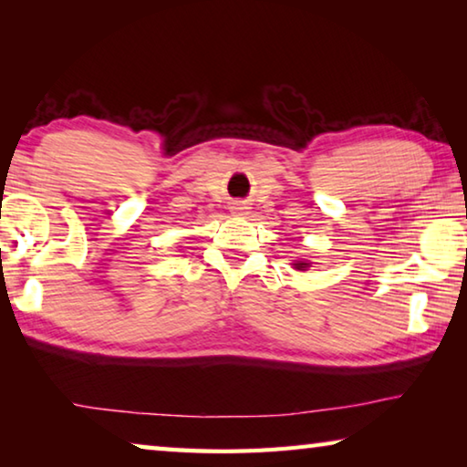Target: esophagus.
<instances>
[{"instance_id": "obj_1", "label": "esophagus", "mask_w": 467, "mask_h": 467, "mask_svg": "<svg viewBox=\"0 0 467 467\" xmlns=\"http://www.w3.org/2000/svg\"><path fill=\"white\" fill-rule=\"evenodd\" d=\"M243 210H244V208H243L241 203H239V205H234V212H243Z\"/></svg>"}]
</instances>
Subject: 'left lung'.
<instances>
[{
  "label": "left lung",
  "mask_w": 467,
  "mask_h": 467,
  "mask_svg": "<svg viewBox=\"0 0 467 467\" xmlns=\"http://www.w3.org/2000/svg\"><path fill=\"white\" fill-rule=\"evenodd\" d=\"M306 265H309V264H305V262H298V264H295L296 270H303V267H306Z\"/></svg>",
  "instance_id": "8db88e82"
}]
</instances>
